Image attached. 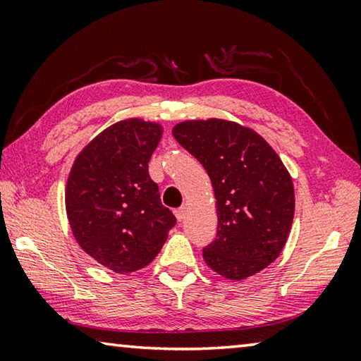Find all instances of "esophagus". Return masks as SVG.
<instances>
[{
  "label": "esophagus",
  "mask_w": 361,
  "mask_h": 361,
  "mask_svg": "<svg viewBox=\"0 0 361 361\" xmlns=\"http://www.w3.org/2000/svg\"><path fill=\"white\" fill-rule=\"evenodd\" d=\"M175 216L178 221H183L186 218V207H180V209L175 210Z\"/></svg>",
  "instance_id": "34e87169"
}]
</instances>
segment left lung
Returning a JSON list of instances; mask_svg holds the SVG:
<instances>
[{
  "label": "left lung",
  "instance_id": "8db88e82",
  "mask_svg": "<svg viewBox=\"0 0 361 361\" xmlns=\"http://www.w3.org/2000/svg\"><path fill=\"white\" fill-rule=\"evenodd\" d=\"M173 137L215 191L216 239L202 252L209 267L242 280L276 261L295 215L293 181L277 152L255 130L223 119L180 122Z\"/></svg>",
  "mask_w": 361,
  "mask_h": 361
}]
</instances>
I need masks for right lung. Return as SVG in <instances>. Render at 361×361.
I'll use <instances>...</instances> for the list:
<instances>
[{
  "mask_svg": "<svg viewBox=\"0 0 361 361\" xmlns=\"http://www.w3.org/2000/svg\"><path fill=\"white\" fill-rule=\"evenodd\" d=\"M161 137L156 122L121 121L79 152L66 183V215L76 242L118 274L148 266L176 223L148 172Z\"/></svg>",
  "mask_w": 361,
  "mask_h": 361,
  "instance_id": "1",
  "label": "right lung"
}]
</instances>
